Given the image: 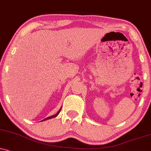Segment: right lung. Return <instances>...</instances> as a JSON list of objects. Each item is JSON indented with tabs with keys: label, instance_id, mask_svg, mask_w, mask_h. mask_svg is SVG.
Returning <instances> with one entry per match:
<instances>
[{
	"label": "right lung",
	"instance_id": "right-lung-1",
	"mask_svg": "<svg viewBox=\"0 0 151 151\" xmlns=\"http://www.w3.org/2000/svg\"><path fill=\"white\" fill-rule=\"evenodd\" d=\"M61 109V108L60 109H59V111L58 112H57V113H56L55 115H52V116H50V117H47V118H46L45 119H44V120H42V121H43V120H48V119H50V118H55V117H57V115H58L59 113V112H60Z\"/></svg>",
	"mask_w": 151,
	"mask_h": 151
}]
</instances>
